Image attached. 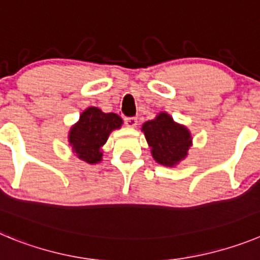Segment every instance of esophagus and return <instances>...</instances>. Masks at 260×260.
I'll return each mask as SVG.
<instances>
[{"mask_svg": "<svg viewBox=\"0 0 260 260\" xmlns=\"http://www.w3.org/2000/svg\"><path fill=\"white\" fill-rule=\"evenodd\" d=\"M125 125L127 127H135L138 125V119L135 117H126L125 118Z\"/></svg>", "mask_w": 260, "mask_h": 260, "instance_id": "1", "label": "esophagus"}]
</instances>
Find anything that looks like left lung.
<instances>
[{"instance_id": "obj_1", "label": "left lung", "mask_w": 260, "mask_h": 260, "mask_svg": "<svg viewBox=\"0 0 260 260\" xmlns=\"http://www.w3.org/2000/svg\"><path fill=\"white\" fill-rule=\"evenodd\" d=\"M142 132L151 147L153 158L165 167H174L183 160L192 144L189 130L183 125L174 122L165 112L144 122Z\"/></svg>"}]
</instances>
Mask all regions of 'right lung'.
Listing matches in <instances>:
<instances>
[{"mask_svg": "<svg viewBox=\"0 0 260 260\" xmlns=\"http://www.w3.org/2000/svg\"><path fill=\"white\" fill-rule=\"evenodd\" d=\"M121 125L122 118L118 114L104 113L96 107L87 108L69 133L73 152L88 164L102 161V147L107 143L110 133Z\"/></svg>", "mask_w": 260, "mask_h": 260, "instance_id": "add662e5", "label": "right lung"}]
</instances>
